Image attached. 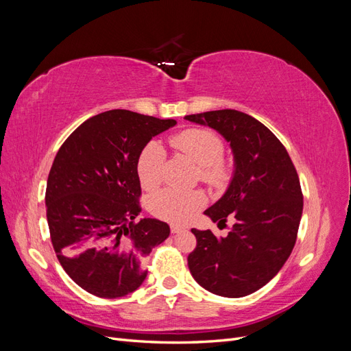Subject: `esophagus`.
Segmentation results:
<instances>
[{
	"label": "esophagus",
	"instance_id": "esophagus-1",
	"mask_svg": "<svg viewBox=\"0 0 351 351\" xmlns=\"http://www.w3.org/2000/svg\"><path fill=\"white\" fill-rule=\"evenodd\" d=\"M183 231H186V228L184 227H182V226H171V232H174V234H178V232H183Z\"/></svg>",
	"mask_w": 351,
	"mask_h": 351
}]
</instances>
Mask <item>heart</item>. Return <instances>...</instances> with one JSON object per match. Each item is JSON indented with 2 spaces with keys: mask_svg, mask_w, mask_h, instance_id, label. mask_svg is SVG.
I'll return each instance as SVG.
<instances>
[{
  "mask_svg": "<svg viewBox=\"0 0 351 351\" xmlns=\"http://www.w3.org/2000/svg\"><path fill=\"white\" fill-rule=\"evenodd\" d=\"M173 149L197 164V177L209 187H226L232 177V165L224 155V142L209 129H187L169 137ZM167 154L161 143H147L137 158V176L145 189L154 190L164 180ZM206 204L202 190L164 189L152 196L149 209L154 215L171 221L187 222Z\"/></svg>",
  "mask_w": 351,
  "mask_h": 351,
  "instance_id": "heart-1",
  "label": "heart"
}]
</instances>
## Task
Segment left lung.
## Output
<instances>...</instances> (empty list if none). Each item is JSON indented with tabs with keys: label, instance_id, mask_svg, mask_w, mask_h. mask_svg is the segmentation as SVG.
<instances>
[{
	"label": "left lung",
	"instance_id": "left-lung-1",
	"mask_svg": "<svg viewBox=\"0 0 351 351\" xmlns=\"http://www.w3.org/2000/svg\"><path fill=\"white\" fill-rule=\"evenodd\" d=\"M184 119L219 132L236 161L226 195L205 210L218 227L228 217L236 224L224 239L210 230H192L196 247L187 258L190 274L217 295L244 297L269 282L294 247L303 210L299 176L278 137L247 114L218 110Z\"/></svg>",
	"mask_w": 351,
	"mask_h": 351
}]
</instances>
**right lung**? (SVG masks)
Masks as SVG:
<instances>
[{
  "instance_id": "add662e5",
  "label": "right lung",
  "mask_w": 351,
  "mask_h": 351,
  "mask_svg": "<svg viewBox=\"0 0 351 351\" xmlns=\"http://www.w3.org/2000/svg\"><path fill=\"white\" fill-rule=\"evenodd\" d=\"M176 120L111 110L80 124L58 149L47 182L52 246L69 277L88 293L117 299L145 281V258L169 236L167 222L137 219V158Z\"/></svg>"
}]
</instances>
